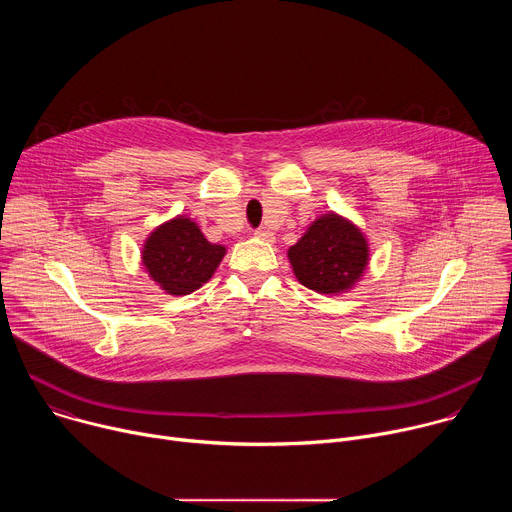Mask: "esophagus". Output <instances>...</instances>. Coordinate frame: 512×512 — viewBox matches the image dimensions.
<instances>
[{
    "instance_id": "esophagus-1",
    "label": "esophagus",
    "mask_w": 512,
    "mask_h": 512,
    "mask_svg": "<svg viewBox=\"0 0 512 512\" xmlns=\"http://www.w3.org/2000/svg\"><path fill=\"white\" fill-rule=\"evenodd\" d=\"M253 235H255L257 239H261V241H267V243L273 241V235H271L269 231H265V229H257Z\"/></svg>"
}]
</instances>
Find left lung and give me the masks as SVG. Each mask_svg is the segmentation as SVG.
Instances as JSON below:
<instances>
[{"mask_svg":"<svg viewBox=\"0 0 512 512\" xmlns=\"http://www.w3.org/2000/svg\"><path fill=\"white\" fill-rule=\"evenodd\" d=\"M296 279L322 296L354 289L371 261V247L350 218L330 210L320 214L296 245L287 249Z\"/></svg>","mask_w":512,"mask_h":512,"instance_id":"obj_1","label":"left lung"}]
</instances>
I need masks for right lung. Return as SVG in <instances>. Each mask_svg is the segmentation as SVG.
<instances>
[{"label":"right lung","mask_w":512,"mask_h":512,"mask_svg":"<svg viewBox=\"0 0 512 512\" xmlns=\"http://www.w3.org/2000/svg\"><path fill=\"white\" fill-rule=\"evenodd\" d=\"M225 255V245L210 243L196 221L178 214L145 237L141 265L164 294L188 296L214 275Z\"/></svg>","instance_id":"add662e5"}]
</instances>
